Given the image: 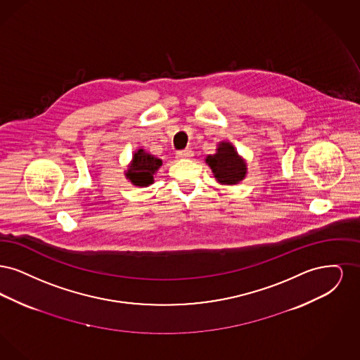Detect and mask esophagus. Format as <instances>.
I'll use <instances>...</instances> for the list:
<instances>
[{
    "instance_id": "esophagus-1",
    "label": "esophagus",
    "mask_w": 360,
    "mask_h": 360,
    "mask_svg": "<svg viewBox=\"0 0 360 360\" xmlns=\"http://www.w3.org/2000/svg\"><path fill=\"white\" fill-rule=\"evenodd\" d=\"M191 156H193V151H191L190 148L181 150V151L176 153V158H179V159H188V158H191Z\"/></svg>"
}]
</instances>
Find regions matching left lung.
Instances as JSON below:
<instances>
[{
    "instance_id": "1",
    "label": "left lung",
    "mask_w": 360,
    "mask_h": 360,
    "mask_svg": "<svg viewBox=\"0 0 360 360\" xmlns=\"http://www.w3.org/2000/svg\"><path fill=\"white\" fill-rule=\"evenodd\" d=\"M217 181L224 185H236L245 176L247 166L229 143H220L217 153L206 158Z\"/></svg>"
}]
</instances>
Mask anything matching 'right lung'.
Segmentation results:
<instances>
[{"instance_id":"obj_1","label":"right lung","mask_w":360,"mask_h":360,"mask_svg":"<svg viewBox=\"0 0 360 360\" xmlns=\"http://www.w3.org/2000/svg\"><path fill=\"white\" fill-rule=\"evenodd\" d=\"M160 166L162 159L147 154L144 150H139L134 154V160L125 175L136 186H148L154 182V174Z\"/></svg>"}]
</instances>
